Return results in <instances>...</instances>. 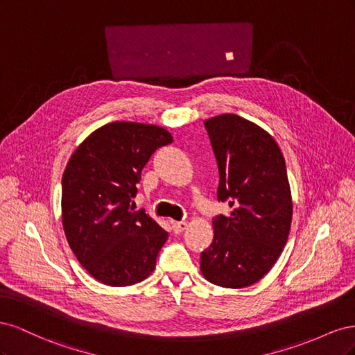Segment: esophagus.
Here are the masks:
<instances>
[{
	"label": "esophagus",
	"instance_id": "34e87169",
	"mask_svg": "<svg viewBox=\"0 0 355 355\" xmlns=\"http://www.w3.org/2000/svg\"><path fill=\"white\" fill-rule=\"evenodd\" d=\"M187 227H188V222H185V220H180V222H173V231H175L176 234L184 232V231L187 230Z\"/></svg>",
	"mask_w": 355,
	"mask_h": 355
}]
</instances>
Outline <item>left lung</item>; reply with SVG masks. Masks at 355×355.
Returning a JSON list of instances; mask_svg holds the SVG:
<instances>
[{
    "label": "left lung",
    "mask_w": 355,
    "mask_h": 355,
    "mask_svg": "<svg viewBox=\"0 0 355 355\" xmlns=\"http://www.w3.org/2000/svg\"><path fill=\"white\" fill-rule=\"evenodd\" d=\"M204 127L219 167L218 200L232 211L213 220L200 270L213 284L243 288L270 272L287 243L293 202L286 161L274 137L243 116L222 114Z\"/></svg>",
    "instance_id": "left-lung-1"
}]
</instances>
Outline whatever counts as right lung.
Wrapping results in <instances>:
<instances>
[{"label": "right lung", "mask_w": 355, "mask_h": 355, "mask_svg": "<svg viewBox=\"0 0 355 355\" xmlns=\"http://www.w3.org/2000/svg\"><path fill=\"white\" fill-rule=\"evenodd\" d=\"M171 142L163 127L114 121L85 137L68 161L63 230L83 268L106 286H132L155 270L168 234L130 202L149 158Z\"/></svg>", "instance_id": "add662e5"}]
</instances>
